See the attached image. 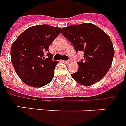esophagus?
<instances>
[{"label":"esophagus","mask_w":126,"mask_h":126,"mask_svg":"<svg viewBox=\"0 0 126 126\" xmlns=\"http://www.w3.org/2000/svg\"><path fill=\"white\" fill-rule=\"evenodd\" d=\"M64 62H66V63H67V64H69V63H70L71 61L70 60H67V61H64Z\"/></svg>","instance_id":"esophagus-1"}]
</instances>
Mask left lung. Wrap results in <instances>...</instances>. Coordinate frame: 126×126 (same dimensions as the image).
<instances>
[{"instance_id":"obj_1","label":"left lung","mask_w":126,"mask_h":126,"mask_svg":"<svg viewBox=\"0 0 126 126\" xmlns=\"http://www.w3.org/2000/svg\"><path fill=\"white\" fill-rule=\"evenodd\" d=\"M62 35L76 52H84V62L72 77L80 84L91 86L104 77L112 64L114 49L108 35L93 24H74L62 28Z\"/></svg>"}]
</instances>
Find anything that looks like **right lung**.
<instances>
[{"label": "right lung", "instance_id": "right-lung-1", "mask_svg": "<svg viewBox=\"0 0 126 126\" xmlns=\"http://www.w3.org/2000/svg\"><path fill=\"white\" fill-rule=\"evenodd\" d=\"M61 32V28L48 24L31 26L20 34L12 44L11 61L18 77L28 86H46L54 77L58 62L47 53L49 46Z\"/></svg>", "mask_w": 126, "mask_h": 126}]
</instances>
